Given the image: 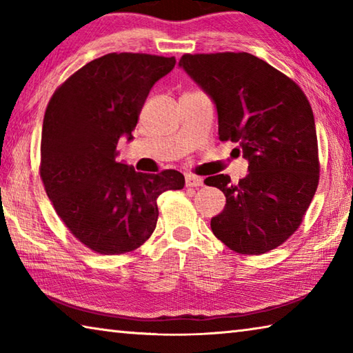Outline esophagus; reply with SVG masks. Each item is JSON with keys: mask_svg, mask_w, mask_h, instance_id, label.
Returning a JSON list of instances; mask_svg holds the SVG:
<instances>
[{"mask_svg": "<svg viewBox=\"0 0 353 353\" xmlns=\"http://www.w3.org/2000/svg\"><path fill=\"white\" fill-rule=\"evenodd\" d=\"M203 185V178L195 176V175H185V188H201Z\"/></svg>", "mask_w": 353, "mask_h": 353, "instance_id": "obj_1", "label": "esophagus"}]
</instances>
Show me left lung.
<instances>
[{"label":"left lung","instance_id":"left-lung-1","mask_svg":"<svg viewBox=\"0 0 353 353\" xmlns=\"http://www.w3.org/2000/svg\"><path fill=\"white\" fill-rule=\"evenodd\" d=\"M179 65L216 105L218 135L236 143L249 174L204 179L225 205L212 218L214 235L230 250L261 255L300 228L320 181L314 112L300 85L245 52L185 53Z\"/></svg>","mask_w":353,"mask_h":353}]
</instances>
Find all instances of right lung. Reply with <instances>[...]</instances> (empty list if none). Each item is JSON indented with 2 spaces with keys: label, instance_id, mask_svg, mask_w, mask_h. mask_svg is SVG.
I'll use <instances>...</instances> for the list:
<instances>
[{
  "label": "right lung",
  "instance_id": "right-lung-1",
  "mask_svg": "<svg viewBox=\"0 0 353 353\" xmlns=\"http://www.w3.org/2000/svg\"><path fill=\"white\" fill-rule=\"evenodd\" d=\"M175 63V57L108 53L65 79L46 109L39 164L46 194L70 234L97 254L138 249L157 228L158 196L184 188L178 170L141 174L115 161L118 139L134 138L150 89Z\"/></svg>",
  "mask_w": 353,
  "mask_h": 353
}]
</instances>
